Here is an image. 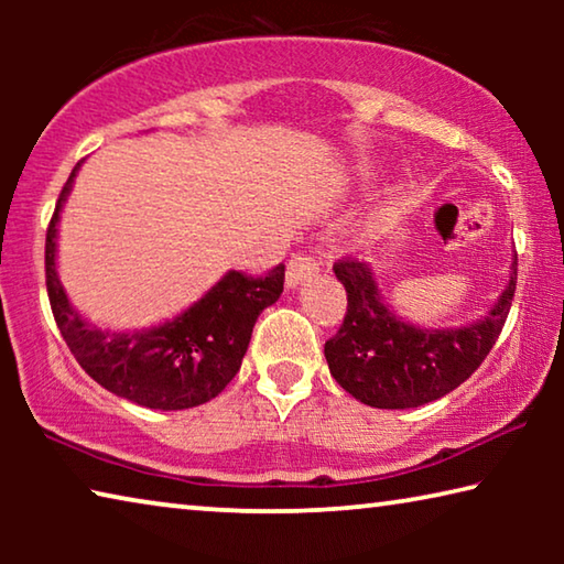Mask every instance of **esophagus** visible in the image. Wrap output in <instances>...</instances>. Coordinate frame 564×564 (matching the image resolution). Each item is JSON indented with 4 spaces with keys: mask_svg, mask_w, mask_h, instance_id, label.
<instances>
[{
    "mask_svg": "<svg viewBox=\"0 0 564 564\" xmlns=\"http://www.w3.org/2000/svg\"><path fill=\"white\" fill-rule=\"evenodd\" d=\"M316 271H318V261L313 259L311 253H293L289 261V271H285V283H289V289H295V285L303 283L305 279H311Z\"/></svg>",
    "mask_w": 564,
    "mask_h": 564,
    "instance_id": "1",
    "label": "esophagus"
}]
</instances>
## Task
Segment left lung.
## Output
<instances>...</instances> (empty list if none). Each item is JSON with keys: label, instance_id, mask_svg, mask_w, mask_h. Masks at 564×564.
Instances as JSON below:
<instances>
[{"label": "left lung", "instance_id": "obj_1", "mask_svg": "<svg viewBox=\"0 0 564 564\" xmlns=\"http://www.w3.org/2000/svg\"><path fill=\"white\" fill-rule=\"evenodd\" d=\"M333 271L346 285L348 311L336 336L326 340L330 376L360 403L405 410L447 395L488 358L512 305L518 253L498 303L488 316L463 328L431 330L398 318L368 263L346 259Z\"/></svg>", "mask_w": 564, "mask_h": 564}]
</instances>
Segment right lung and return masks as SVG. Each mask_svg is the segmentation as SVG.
I'll return each mask as SVG.
<instances>
[{"mask_svg":"<svg viewBox=\"0 0 564 564\" xmlns=\"http://www.w3.org/2000/svg\"><path fill=\"white\" fill-rule=\"evenodd\" d=\"M46 228V293L62 338L87 373L109 393L151 410H186L216 398L241 368L256 318L283 293L285 265L269 275L228 271L202 301L161 326L107 330L84 321L56 273V226L76 171Z\"/></svg>","mask_w":564,"mask_h":564,"instance_id":"obj_1","label":"right lung"}]
</instances>
